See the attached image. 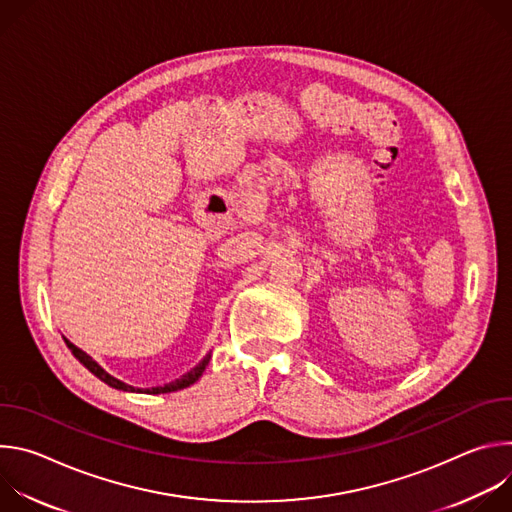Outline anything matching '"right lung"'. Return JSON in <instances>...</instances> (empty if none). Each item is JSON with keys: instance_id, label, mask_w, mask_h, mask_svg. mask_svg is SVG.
<instances>
[{"instance_id": "1", "label": "right lung", "mask_w": 512, "mask_h": 512, "mask_svg": "<svg viewBox=\"0 0 512 512\" xmlns=\"http://www.w3.org/2000/svg\"><path fill=\"white\" fill-rule=\"evenodd\" d=\"M64 342H66V346L72 350V354H75L77 358H79V362L81 364H85V367L97 377V379H101L103 383H107L109 387H113V389H119V391H129V393H150V395H160V393H172V391H180V389H186V387H190V385H194L200 377H202V373H204V369H206V364H208V360H210V354H206L196 367L192 369V371H188L186 375H182L180 379H176V381H172V383H168V385H164V387H152V389H145V391H141V389H135V387H131V385H125V383H121L119 379H115V377H111L107 371H103L99 364L87 354V352H83L79 346H75L72 344L70 340H66L64 338Z\"/></svg>"}]
</instances>
